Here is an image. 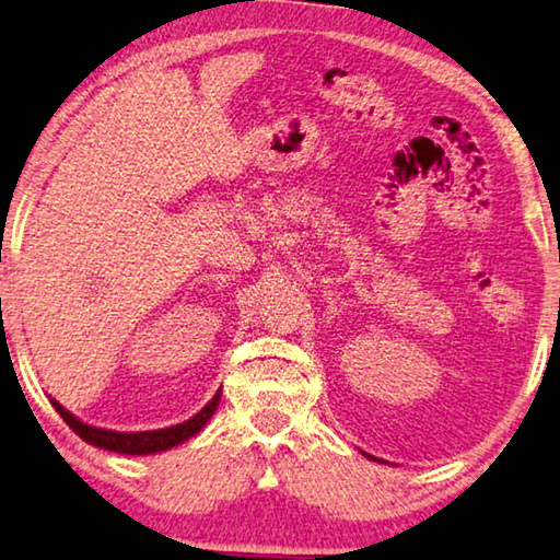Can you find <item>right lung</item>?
I'll return each mask as SVG.
<instances>
[{
    "label": "right lung",
    "instance_id": "1",
    "mask_svg": "<svg viewBox=\"0 0 560 560\" xmlns=\"http://www.w3.org/2000/svg\"><path fill=\"white\" fill-rule=\"evenodd\" d=\"M221 401V388L214 394V398L201 408L197 416H191L189 421L168 425V429H156V431H135V433H121V431H106L96 429V425H89L79 421L74 413H69L65 406L57 404L51 398V406L57 408V413L67 421L69 429H72L77 436H82L92 446H100L106 451H114V454H127V456H147V454H159V451H168L179 443L189 441L194 433H199L207 421L214 416L217 406Z\"/></svg>",
    "mask_w": 560,
    "mask_h": 560
}]
</instances>
